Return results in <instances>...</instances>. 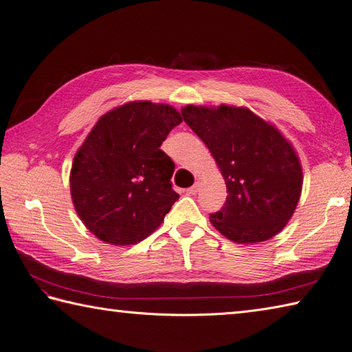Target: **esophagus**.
<instances>
[{"label":"esophagus","instance_id":"1","mask_svg":"<svg viewBox=\"0 0 352 352\" xmlns=\"http://www.w3.org/2000/svg\"><path fill=\"white\" fill-rule=\"evenodd\" d=\"M198 190H199V184H195L194 186L188 188V189H186V192H188V194H190V195H195V194L198 192Z\"/></svg>","mask_w":352,"mask_h":352}]
</instances>
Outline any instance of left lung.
Here are the masks:
<instances>
[{"instance_id":"obj_1","label":"left lung","mask_w":352,"mask_h":352,"mask_svg":"<svg viewBox=\"0 0 352 352\" xmlns=\"http://www.w3.org/2000/svg\"><path fill=\"white\" fill-rule=\"evenodd\" d=\"M185 123L207 145L228 197L211 225L236 243L273 238L286 226L302 189V168L291 142L247 107L186 105Z\"/></svg>"}]
</instances>
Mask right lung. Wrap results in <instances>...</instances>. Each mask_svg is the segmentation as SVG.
I'll return each mask as SVG.
<instances>
[{
  "instance_id": "1",
  "label": "right lung",
  "mask_w": 352,
  "mask_h": 352,
  "mask_svg": "<svg viewBox=\"0 0 352 352\" xmlns=\"http://www.w3.org/2000/svg\"><path fill=\"white\" fill-rule=\"evenodd\" d=\"M182 116L167 104L132 101L100 117L73 158L74 210L98 239L111 245L144 241L177 201L175 163L163 141Z\"/></svg>"
}]
</instances>
